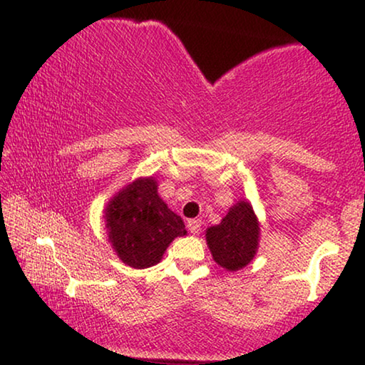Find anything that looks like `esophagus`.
<instances>
[{"label":"esophagus","mask_w":365,"mask_h":365,"mask_svg":"<svg viewBox=\"0 0 365 365\" xmlns=\"http://www.w3.org/2000/svg\"><path fill=\"white\" fill-rule=\"evenodd\" d=\"M187 227H188V230H190V233L197 235V233H200V230H202V220H195V218H193V220H188Z\"/></svg>","instance_id":"1"}]
</instances>
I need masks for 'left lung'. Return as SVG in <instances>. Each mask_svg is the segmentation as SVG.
<instances>
[{
    "label": "left lung",
    "mask_w": 365,
    "mask_h": 365,
    "mask_svg": "<svg viewBox=\"0 0 365 365\" xmlns=\"http://www.w3.org/2000/svg\"><path fill=\"white\" fill-rule=\"evenodd\" d=\"M259 220L249 202L235 203L218 225L207 228V245L213 260L228 272L244 269L259 249Z\"/></svg>",
    "instance_id": "8db88e82"
}]
</instances>
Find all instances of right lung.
<instances>
[{
  "label": "right lung",
  "instance_id": "right-lung-1",
  "mask_svg": "<svg viewBox=\"0 0 365 365\" xmlns=\"http://www.w3.org/2000/svg\"><path fill=\"white\" fill-rule=\"evenodd\" d=\"M153 177L121 188L105 208L108 240L121 262L133 269L158 264L167 247L185 235V223L158 197Z\"/></svg>",
  "mask_w": 365,
  "mask_h": 365
}]
</instances>
